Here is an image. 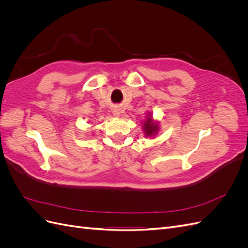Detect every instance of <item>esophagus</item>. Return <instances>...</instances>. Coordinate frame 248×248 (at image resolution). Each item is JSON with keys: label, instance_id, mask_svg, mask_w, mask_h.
Wrapping results in <instances>:
<instances>
[{"label": "esophagus", "instance_id": "1", "mask_svg": "<svg viewBox=\"0 0 248 248\" xmlns=\"http://www.w3.org/2000/svg\"><path fill=\"white\" fill-rule=\"evenodd\" d=\"M114 115L115 116H119L120 115V109H118V108L114 109Z\"/></svg>", "mask_w": 248, "mask_h": 248}]
</instances>
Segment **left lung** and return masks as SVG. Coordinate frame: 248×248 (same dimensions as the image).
Listing matches in <instances>:
<instances>
[{
    "mask_svg": "<svg viewBox=\"0 0 248 248\" xmlns=\"http://www.w3.org/2000/svg\"><path fill=\"white\" fill-rule=\"evenodd\" d=\"M145 130L147 131L146 133L148 136H151L153 132H155L157 130V125L156 124H152L151 119H148V121L145 123Z\"/></svg>",
    "mask_w": 248,
    "mask_h": 248,
    "instance_id": "left-lung-1",
    "label": "left lung"
}]
</instances>
